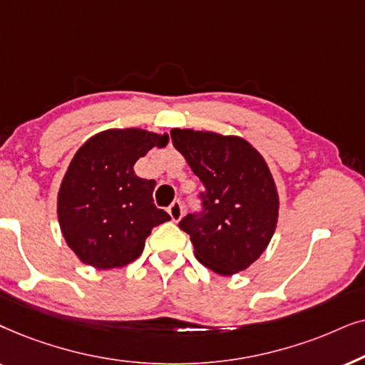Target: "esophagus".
Returning <instances> with one entry per match:
<instances>
[{
	"mask_svg": "<svg viewBox=\"0 0 365 365\" xmlns=\"http://www.w3.org/2000/svg\"><path fill=\"white\" fill-rule=\"evenodd\" d=\"M168 213H170V217H172L173 222H178L183 215V203L180 200H175L172 205L168 207Z\"/></svg>",
	"mask_w": 365,
	"mask_h": 365,
	"instance_id": "obj_1",
	"label": "esophagus"
}]
</instances>
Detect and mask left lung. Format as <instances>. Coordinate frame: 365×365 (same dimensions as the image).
<instances>
[{"mask_svg": "<svg viewBox=\"0 0 365 365\" xmlns=\"http://www.w3.org/2000/svg\"><path fill=\"white\" fill-rule=\"evenodd\" d=\"M173 147L200 178V212L178 223L198 262L222 275L245 270L267 249L279 217V195L262 155L239 137L173 128Z\"/></svg>", "mask_w": 365, "mask_h": 365, "instance_id": "obj_1", "label": "left lung"}]
</instances>
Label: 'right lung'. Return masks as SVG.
<instances>
[{
	"label": "right lung",
	"mask_w": 365,
	"mask_h": 365,
	"mask_svg": "<svg viewBox=\"0 0 365 365\" xmlns=\"http://www.w3.org/2000/svg\"><path fill=\"white\" fill-rule=\"evenodd\" d=\"M167 142V135L140 128L106 130L75 153L58 193V220L81 262L96 269L130 264L152 228L170 220L153 203L157 182L133 170L140 157Z\"/></svg>",
	"instance_id": "right-lung-1"
}]
</instances>
